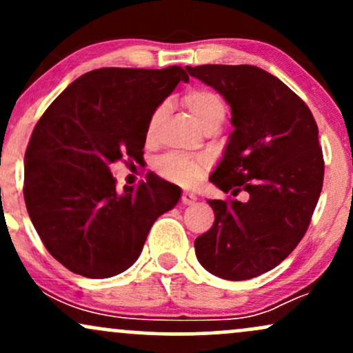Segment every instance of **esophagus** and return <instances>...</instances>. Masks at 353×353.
<instances>
[{"instance_id":"esophagus-1","label":"esophagus","mask_w":353,"mask_h":353,"mask_svg":"<svg viewBox=\"0 0 353 353\" xmlns=\"http://www.w3.org/2000/svg\"><path fill=\"white\" fill-rule=\"evenodd\" d=\"M181 201H182V204H184V205H190V204H194V202L197 201V197L194 196L192 192H182Z\"/></svg>"}]
</instances>
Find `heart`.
Here are the masks:
<instances>
[{
	"label": "heart",
	"mask_w": 353,
	"mask_h": 353,
	"mask_svg": "<svg viewBox=\"0 0 353 353\" xmlns=\"http://www.w3.org/2000/svg\"><path fill=\"white\" fill-rule=\"evenodd\" d=\"M184 106L189 109L194 119L201 125L204 131L219 128L225 119V104L219 94L210 89L204 88H192L185 91L182 98ZM165 114V108L159 106L152 112L148 121V129L145 134L148 139H152L156 136L157 129L163 123ZM205 169L204 161L188 159V157L179 156V154H168L157 161V172L165 179L181 182V184H192L197 181L202 171Z\"/></svg>",
	"instance_id": "heart-1"
}]
</instances>
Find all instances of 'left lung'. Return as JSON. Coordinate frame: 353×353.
Here are the masks:
<instances>
[{"label": "left lung", "mask_w": 353, "mask_h": 353, "mask_svg": "<svg viewBox=\"0 0 353 353\" xmlns=\"http://www.w3.org/2000/svg\"><path fill=\"white\" fill-rule=\"evenodd\" d=\"M224 96L234 131L210 176L249 199L208 201L214 224L194 242L205 270L245 281L277 267L302 241L323 184L319 129L307 104L281 79L250 64L185 68Z\"/></svg>", "instance_id": "1"}]
</instances>
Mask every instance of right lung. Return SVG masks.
<instances>
[{
  "label": "right lung",
  "mask_w": 353,
  "mask_h": 353,
  "mask_svg": "<svg viewBox=\"0 0 353 353\" xmlns=\"http://www.w3.org/2000/svg\"><path fill=\"white\" fill-rule=\"evenodd\" d=\"M179 81H189L181 66L89 71L34 125L24 154V202L48 252L71 272H124L154 221L179 201V188L156 177L119 192L109 171L116 161L143 157L149 117Z\"/></svg>",
  "instance_id": "obj_1"
}]
</instances>
